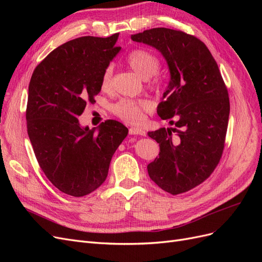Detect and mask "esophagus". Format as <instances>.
Wrapping results in <instances>:
<instances>
[{"instance_id":"obj_1","label":"esophagus","mask_w":262,"mask_h":262,"mask_svg":"<svg viewBox=\"0 0 262 262\" xmlns=\"http://www.w3.org/2000/svg\"><path fill=\"white\" fill-rule=\"evenodd\" d=\"M129 134H131V136H145V132L141 128H130Z\"/></svg>"}]
</instances>
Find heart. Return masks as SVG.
Instances as JSON below:
<instances>
[{
	"mask_svg": "<svg viewBox=\"0 0 262 262\" xmlns=\"http://www.w3.org/2000/svg\"><path fill=\"white\" fill-rule=\"evenodd\" d=\"M129 67L143 80H149V86L154 90H162L164 86L163 77L157 75L160 69V60L155 54L145 49H136L129 53L126 58ZM114 68L108 66L101 76V89L108 91L112 87ZM153 105L147 99H121L114 105L113 112L122 120L130 123H140L143 121L144 113L152 112Z\"/></svg>",
	"mask_w": 262,
	"mask_h": 262,
	"instance_id": "b5f03b06",
	"label": "heart"
}]
</instances>
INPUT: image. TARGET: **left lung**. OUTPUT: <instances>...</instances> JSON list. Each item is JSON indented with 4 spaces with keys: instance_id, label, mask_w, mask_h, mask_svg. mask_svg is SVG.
Masks as SVG:
<instances>
[{
    "instance_id": "obj_1",
    "label": "left lung",
    "mask_w": 262,
    "mask_h": 262,
    "mask_svg": "<svg viewBox=\"0 0 262 262\" xmlns=\"http://www.w3.org/2000/svg\"><path fill=\"white\" fill-rule=\"evenodd\" d=\"M131 39L162 53L170 80L157 115L172 126L147 132L160 144V156L147 165L148 176L171 194L196 187L210 177L224 149L229 98L216 61L194 36L153 28Z\"/></svg>"
}]
</instances>
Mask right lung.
Segmentation results:
<instances>
[{
	"mask_svg": "<svg viewBox=\"0 0 262 262\" xmlns=\"http://www.w3.org/2000/svg\"><path fill=\"white\" fill-rule=\"evenodd\" d=\"M119 34L85 36L61 45L30 78L27 132L39 166L63 193L84 196L107 178L112 157L128 134L116 120L90 129L78 122L86 102L101 90V76L121 50Z\"/></svg>",
	"mask_w": 262,
	"mask_h": 262,
	"instance_id": "obj_1",
	"label": "right lung"
}]
</instances>
